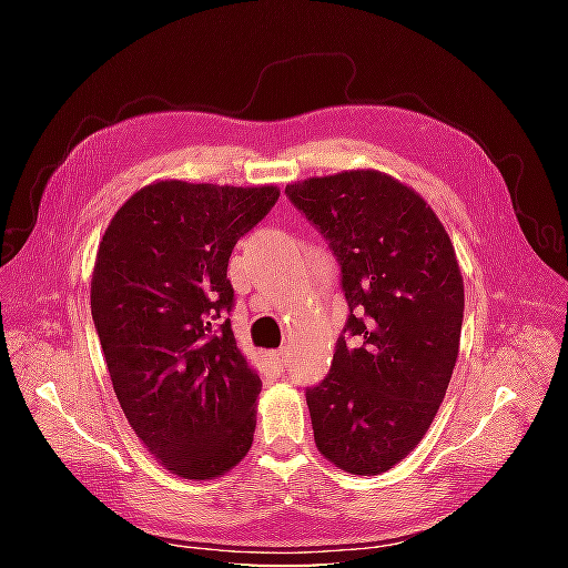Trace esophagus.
<instances>
[{
  "instance_id": "1",
  "label": "esophagus",
  "mask_w": 568,
  "mask_h": 568,
  "mask_svg": "<svg viewBox=\"0 0 568 568\" xmlns=\"http://www.w3.org/2000/svg\"><path fill=\"white\" fill-rule=\"evenodd\" d=\"M265 359L267 363L274 367V369H284L286 367V363H288V353L284 351V348H280V351H272V353H267L265 355Z\"/></svg>"
}]
</instances>
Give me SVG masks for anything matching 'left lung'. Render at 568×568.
I'll return each mask as SVG.
<instances>
[{
	"instance_id": "1",
	"label": "left lung",
	"mask_w": 568,
	"mask_h": 568,
	"mask_svg": "<svg viewBox=\"0 0 568 568\" xmlns=\"http://www.w3.org/2000/svg\"><path fill=\"white\" fill-rule=\"evenodd\" d=\"M329 239L351 315L332 372L307 388L315 445L355 476L403 462L432 426L459 353L464 282L443 222L382 170L286 184Z\"/></svg>"
}]
</instances>
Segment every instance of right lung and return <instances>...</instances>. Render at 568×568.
I'll list each match as a JSON object with an SVG mask.
<instances>
[{
  "mask_svg": "<svg viewBox=\"0 0 568 568\" xmlns=\"http://www.w3.org/2000/svg\"><path fill=\"white\" fill-rule=\"evenodd\" d=\"M277 199V184L156 180L99 242L90 301L115 398L180 478L222 476L251 450L263 382L215 320L234 303L232 248Z\"/></svg>",
  "mask_w": 568,
  "mask_h": 568,
  "instance_id": "1",
  "label": "right lung"
}]
</instances>
